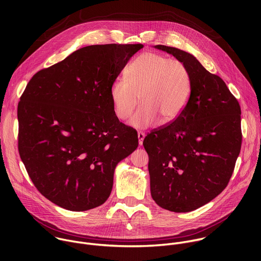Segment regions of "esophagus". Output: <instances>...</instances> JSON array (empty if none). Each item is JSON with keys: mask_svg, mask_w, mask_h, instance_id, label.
<instances>
[{"mask_svg": "<svg viewBox=\"0 0 261 261\" xmlns=\"http://www.w3.org/2000/svg\"><path fill=\"white\" fill-rule=\"evenodd\" d=\"M137 135H138V142H139V144L141 145L142 142H143V139H144V137H145V134H144L143 132H138Z\"/></svg>", "mask_w": 261, "mask_h": 261, "instance_id": "esophagus-1", "label": "esophagus"}]
</instances>
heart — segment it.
I'll use <instances>...</instances> for the list:
<instances>
[{"label": "heart", "mask_w": 261, "mask_h": 261, "mask_svg": "<svg viewBox=\"0 0 261 261\" xmlns=\"http://www.w3.org/2000/svg\"><path fill=\"white\" fill-rule=\"evenodd\" d=\"M191 88L190 73L181 62L143 53L128 65L125 80H117L110 86V99L116 116L126 120L140 97L142 105L130 125L143 129L154 125L159 118L163 123L176 119L188 104Z\"/></svg>", "instance_id": "heart-1"}]
</instances>
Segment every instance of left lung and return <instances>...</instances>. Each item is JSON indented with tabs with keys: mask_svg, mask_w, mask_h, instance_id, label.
<instances>
[{
	"mask_svg": "<svg viewBox=\"0 0 261 261\" xmlns=\"http://www.w3.org/2000/svg\"><path fill=\"white\" fill-rule=\"evenodd\" d=\"M188 69L191 95L182 113L143 140L151 194L162 208L187 213L218 196L241 152V107L226 84L189 53L156 45Z\"/></svg>",
	"mask_w": 261,
	"mask_h": 261,
	"instance_id": "left-lung-1",
	"label": "left lung"
}]
</instances>
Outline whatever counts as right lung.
Here are the masks:
<instances>
[{
  "label": "right lung",
  "mask_w": 261,
  "mask_h": 261,
  "mask_svg": "<svg viewBox=\"0 0 261 261\" xmlns=\"http://www.w3.org/2000/svg\"><path fill=\"white\" fill-rule=\"evenodd\" d=\"M142 44L83 47L37 72L17 108L18 152L38 191L74 212L103 204L118 163L138 146L121 123L110 86Z\"/></svg>",
  "instance_id": "right-lung-1"
}]
</instances>
